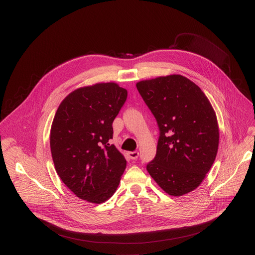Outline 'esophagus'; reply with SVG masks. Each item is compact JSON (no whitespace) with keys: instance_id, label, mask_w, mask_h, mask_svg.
I'll return each mask as SVG.
<instances>
[{"instance_id":"1","label":"esophagus","mask_w":255,"mask_h":255,"mask_svg":"<svg viewBox=\"0 0 255 255\" xmlns=\"http://www.w3.org/2000/svg\"><path fill=\"white\" fill-rule=\"evenodd\" d=\"M127 155L129 156V158H130V159L135 160V159H137V158H138L139 153H138V151H133V152H128V153H127Z\"/></svg>"}]
</instances>
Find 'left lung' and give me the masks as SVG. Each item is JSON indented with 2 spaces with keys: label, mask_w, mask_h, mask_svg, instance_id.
<instances>
[{
  "label": "left lung",
  "mask_w": 255,
  "mask_h": 255,
  "mask_svg": "<svg viewBox=\"0 0 255 255\" xmlns=\"http://www.w3.org/2000/svg\"><path fill=\"white\" fill-rule=\"evenodd\" d=\"M136 87L160 130L156 156L147 171L169 195L193 191L218 150L219 127L210 101L194 82L178 74L142 80Z\"/></svg>",
  "instance_id": "8db88e82"
}]
</instances>
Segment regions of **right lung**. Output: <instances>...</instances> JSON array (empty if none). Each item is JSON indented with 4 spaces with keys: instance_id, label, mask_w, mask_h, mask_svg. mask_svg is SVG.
Here are the masks:
<instances>
[{
    "instance_id": "add662e5",
    "label": "right lung",
    "mask_w": 255,
    "mask_h": 255,
    "mask_svg": "<svg viewBox=\"0 0 255 255\" xmlns=\"http://www.w3.org/2000/svg\"><path fill=\"white\" fill-rule=\"evenodd\" d=\"M126 98L117 83H96L71 92L57 109L50 132L53 162L80 199L100 204L117 190L126 159L109 140Z\"/></svg>"
}]
</instances>
